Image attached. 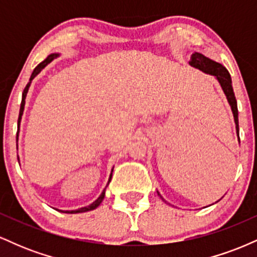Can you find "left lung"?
I'll list each match as a JSON object with an SVG mask.
<instances>
[{
    "label": "left lung",
    "instance_id": "left-lung-1",
    "mask_svg": "<svg viewBox=\"0 0 257 257\" xmlns=\"http://www.w3.org/2000/svg\"><path fill=\"white\" fill-rule=\"evenodd\" d=\"M192 66L197 67V69L202 70L203 72L209 73V75H213L217 78V81L220 82L221 87H222L223 91H225L227 100H228L229 105H231L233 117H234L235 122V128H237L238 137H239V125H238V108H237V100H235L234 93H233L232 88V81L231 76H229L228 71L223 65H221L216 61L211 60V59L204 57L200 53H194L192 55V61L190 63ZM158 193V192H157ZM159 194V193H158Z\"/></svg>",
    "mask_w": 257,
    "mask_h": 257
}]
</instances>
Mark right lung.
Returning a JSON list of instances; mask_svg holds the SVG:
<instances>
[{
	"label": "right lung",
	"mask_w": 257,
	"mask_h": 257,
	"mask_svg": "<svg viewBox=\"0 0 257 257\" xmlns=\"http://www.w3.org/2000/svg\"><path fill=\"white\" fill-rule=\"evenodd\" d=\"M57 57H58V54H51V55H48V57H47L46 59H44V60L42 61V63H40V64H38L37 66L35 67V70H34V71H32V75H31V77H30V81H29V83L26 84V87H25L24 91H23V99H22V104H20L19 118H18V128H19V124H20V119H22V116H23V111H24L26 93H28V90H29V87H30V83H31V81H32V79L35 78V76L38 75V73L41 72V70L44 69V67H46L47 65H48L49 63H51V61L53 60V59H54V58H57ZM17 139H18V133H17ZM112 170H113V169H112ZM111 178H112V173H111V175H110V179H108V184H110V181H111ZM104 197H105V190L102 191V193H101V194H100V197H99V198L96 199L95 202H93V203H91L90 205H88V206H84V208H81V209H77V210H71V211H63V213L76 214V213H84V211L94 210V209H95V208H98V206L100 205V203L102 202V199H104Z\"/></svg>",
	"instance_id": "obj_1"
}]
</instances>
